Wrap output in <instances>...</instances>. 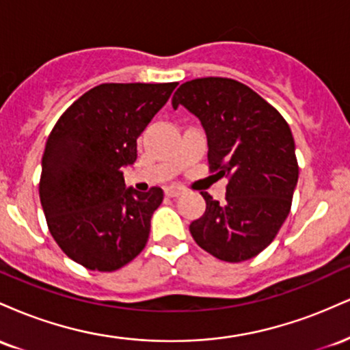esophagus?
Segmentation results:
<instances>
[{
    "instance_id": "esophagus-1",
    "label": "esophagus",
    "mask_w": 350,
    "mask_h": 350,
    "mask_svg": "<svg viewBox=\"0 0 350 350\" xmlns=\"http://www.w3.org/2000/svg\"><path fill=\"white\" fill-rule=\"evenodd\" d=\"M184 192V189L180 186H170L166 189V196L167 198H178V196H180Z\"/></svg>"
}]
</instances>
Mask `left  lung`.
Listing matches in <instances>:
<instances>
[{
    "mask_svg": "<svg viewBox=\"0 0 350 350\" xmlns=\"http://www.w3.org/2000/svg\"><path fill=\"white\" fill-rule=\"evenodd\" d=\"M179 105L206 131L211 171L228 176L226 202L200 192L206 212L189 226L191 235L224 262L250 260L290 214L299 172L290 126L256 92L232 79L189 80L172 97V107Z\"/></svg>",
    "mask_w": 350,
    "mask_h": 350,
    "instance_id": "1",
    "label": "left lung"
}]
</instances>
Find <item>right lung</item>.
<instances>
[{
	"mask_svg": "<svg viewBox=\"0 0 350 350\" xmlns=\"http://www.w3.org/2000/svg\"><path fill=\"white\" fill-rule=\"evenodd\" d=\"M178 83H102L83 94L52 128L39 198L51 235L69 258L97 271L130 263L150 237L163 189L124 186L136 139Z\"/></svg>",
	"mask_w": 350,
	"mask_h": 350,
	"instance_id": "obj_1",
	"label": "right lung"
}]
</instances>
